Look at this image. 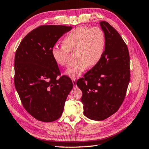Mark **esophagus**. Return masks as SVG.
Returning <instances> with one entry per match:
<instances>
[{
  "label": "esophagus",
  "instance_id": "34e87169",
  "mask_svg": "<svg viewBox=\"0 0 149 149\" xmlns=\"http://www.w3.org/2000/svg\"><path fill=\"white\" fill-rule=\"evenodd\" d=\"M72 82H73V84L74 87H77V84H76V80L75 79H72Z\"/></svg>",
  "mask_w": 149,
  "mask_h": 149
}]
</instances>
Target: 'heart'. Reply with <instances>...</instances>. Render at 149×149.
<instances>
[{"label": "heart", "mask_w": 149, "mask_h": 149, "mask_svg": "<svg viewBox=\"0 0 149 149\" xmlns=\"http://www.w3.org/2000/svg\"><path fill=\"white\" fill-rule=\"evenodd\" d=\"M62 47L53 46L51 55L54 62L60 67L68 65L69 52H75L76 63L68 68L65 74L72 79L80 77L89 66H95L104 54L106 38L100 28L79 27L64 37Z\"/></svg>", "instance_id": "obj_1"}]
</instances>
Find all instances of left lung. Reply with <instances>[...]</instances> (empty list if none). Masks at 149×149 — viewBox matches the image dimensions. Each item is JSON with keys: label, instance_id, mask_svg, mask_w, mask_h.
<instances>
[{"label": "left lung", "instance_id": "left-lung-1", "mask_svg": "<svg viewBox=\"0 0 149 149\" xmlns=\"http://www.w3.org/2000/svg\"><path fill=\"white\" fill-rule=\"evenodd\" d=\"M100 26L106 38L101 60L76 82L82 92L84 114L101 121L115 113L123 103L130 79L127 45L108 22Z\"/></svg>", "mask_w": 149, "mask_h": 149}]
</instances>
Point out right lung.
Returning <instances> with one entry per match:
<instances>
[{"label": "right lung", "mask_w": 149, "mask_h": 149, "mask_svg": "<svg viewBox=\"0 0 149 149\" xmlns=\"http://www.w3.org/2000/svg\"><path fill=\"white\" fill-rule=\"evenodd\" d=\"M72 26L43 25L26 35L14 59V85L23 107L36 120L52 122L62 116L73 88L72 80L60 75L51 49Z\"/></svg>", "instance_id": "obj_1"}]
</instances>
